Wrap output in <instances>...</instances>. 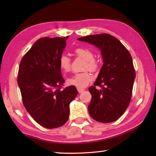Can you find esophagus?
<instances>
[{
    "label": "esophagus",
    "mask_w": 156,
    "mask_h": 156,
    "mask_svg": "<svg viewBox=\"0 0 156 156\" xmlns=\"http://www.w3.org/2000/svg\"><path fill=\"white\" fill-rule=\"evenodd\" d=\"M84 90H85L83 89V88L77 87V91H78V92H79V93H81V92H83Z\"/></svg>",
    "instance_id": "34e87169"
}]
</instances>
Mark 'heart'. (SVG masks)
<instances>
[{
  "label": "heart",
  "mask_w": 156,
  "mask_h": 156,
  "mask_svg": "<svg viewBox=\"0 0 156 156\" xmlns=\"http://www.w3.org/2000/svg\"><path fill=\"white\" fill-rule=\"evenodd\" d=\"M75 53L78 56L86 60L84 65V70H89L90 71H96L98 69L100 61L94 56V52L90 49L86 48H77L75 49ZM59 65L62 70L64 72H69L71 66V61L70 58L66 55H62L59 59ZM93 79L92 75L89 72L76 73L72 77L67 79L66 83L69 86L77 87H84L87 86Z\"/></svg>",
  "instance_id": "b5f03b06"
}]
</instances>
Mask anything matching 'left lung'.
I'll list each match as a JSON object with an SVG mask.
<instances>
[{
  "instance_id": "1",
  "label": "left lung",
  "mask_w": 156,
  "mask_h": 156,
  "mask_svg": "<svg viewBox=\"0 0 156 156\" xmlns=\"http://www.w3.org/2000/svg\"><path fill=\"white\" fill-rule=\"evenodd\" d=\"M101 51L103 65L94 86L89 87L92 100L88 105L90 116L97 122L110 123L119 119L130 104L135 70L133 59L125 46L108 34L78 38ZM99 86L101 90L96 89Z\"/></svg>"
}]
</instances>
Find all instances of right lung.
<instances>
[{"instance_id": "obj_1", "label": "right lung", "mask_w": 156, "mask_h": 156, "mask_svg": "<svg viewBox=\"0 0 156 156\" xmlns=\"http://www.w3.org/2000/svg\"><path fill=\"white\" fill-rule=\"evenodd\" d=\"M68 37L41 38L20 64L17 83L23 104L32 118L46 128L65 124L69 117V105L78 94L73 86L62 90L64 79L59 59Z\"/></svg>"}]
</instances>
